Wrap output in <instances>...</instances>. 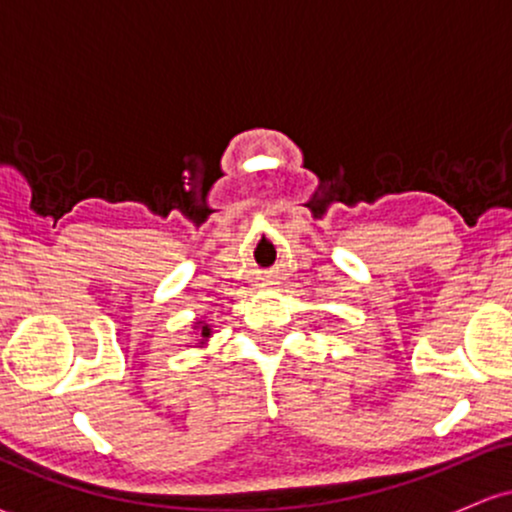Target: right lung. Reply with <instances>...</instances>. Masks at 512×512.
Instances as JSON below:
<instances>
[{
	"label": "right lung",
	"mask_w": 512,
	"mask_h": 512,
	"mask_svg": "<svg viewBox=\"0 0 512 512\" xmlns=\"http://www.w3.org/2000/svg\"><path fill=\"white\" fill-rule=\"evenodd\" d=\"M197 325H199V337H202V339H199V344H204V342H207V339H209L211 327L207 325V322H197Z\"/></svg>",
	"instance_id": "1"
}]
</instances>
